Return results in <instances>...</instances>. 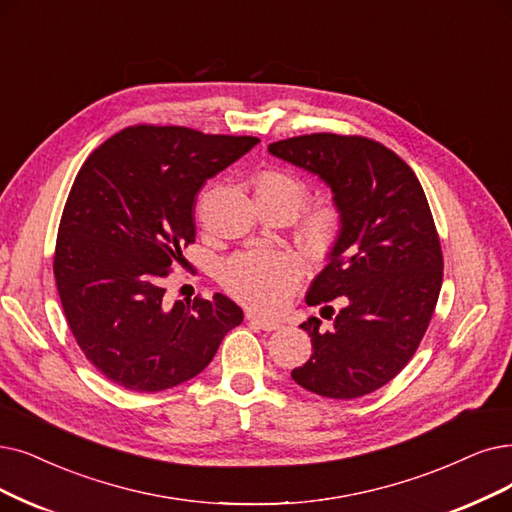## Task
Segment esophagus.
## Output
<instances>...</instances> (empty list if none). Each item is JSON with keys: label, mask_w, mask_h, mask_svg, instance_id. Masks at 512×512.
Returning a JSON list of instances; mask_svg holds the SVG:
<instances>
[{"label": "esophagus", "mask_w": 512, "mask_h": 512, "mask_svg": "<svg viewBox=\"0 0 512 512\" xmlns=\"http://www.w3.org/2000/svg\"><path fill=\"white\" fill-rule=\"evenodd\" d=\"M248 321H250L252 325L260 327V330H264V332H273V330H277V327L281 325V323L275 321V319L260 317V315H256V313H248Z\"/></svg>", "instance_id": "obj_1"}]
</instances>
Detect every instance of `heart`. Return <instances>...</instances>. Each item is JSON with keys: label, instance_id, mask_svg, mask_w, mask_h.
<instances>
[{"label": "heart", "instance_id": "1", "mask_svg": "<svg viewBox=\"0 0 512 512\" xmlns=\"http://www.w3.org/2000/svg\"><path fill=\"white\" fill-rule=\"evenodd\" d=\"M304 182L288 172L267 170L256 178V201L288 210L294 218L304 206ZM342 229L340 212L323 203L306 214L298 227L302 250L313 258H325L332 252ZM302 279V267L296 256L283 250L239 254L227 262L222 283L241 302L264 313L283 309Z\"/></svg>", "mask_w": 512, "mask_h": 512}]
</instances>
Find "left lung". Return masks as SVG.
Listing matches in <instances>:
<instances>
[{"label":"left lung","instance_id":"1","mask_svg":"<svg viewBox=\"0 0 512 512\" xmlns=\"http://www.w3.org/2000/svg\"><path fill=\"white\" fill-rule=\"evenodd\" d=\"M269 153L317 176L342 218L306 292V304L334 321L300 325L313 355L292 378L321 397H363L403 370L435 313L443 256L426 195L412 168L370 138L309 134L273 142Z\"/></svg>","mask_w":512,"mask_h":512}]
</instances>
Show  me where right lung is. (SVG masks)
Segmentation results:
<instances>
[{"label":"right lung","instance_id":"obj_1","mask_svg":"<svg viewBox=\"0 0 512 512\" xmlns=\"http://www.w3.org/2000/svg\"><path fill=\"white\" fill-rule=\"evenodd\" d=\"M258 142L136 126L81 166L60 218L54 279L79 349L111 382L140 393L187 382L243 321L224 294L168 304L163 279L195 241L199 189Z\"/></svg>","mask_w":512,"mask_h":512}]
</instances>
